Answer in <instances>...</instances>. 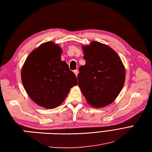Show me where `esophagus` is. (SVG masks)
<instances>
[{
  "mask_svg": "<svg viewBox=\"0 0 152 152\" xmlns=\"http://www.w3.org/2000/svg\"><path fill=\"white\" fill-rule=\"evenodd\" d=\"M74 73H75V75L76 76H77V75H78V73H79V72H78V70H77V69H75V70H74Z\"/></svg>",
  "mask_w": 152,
  "mask_h": 152,
  "instance_id": "esophagus-1",
  "label": "esophagus"
}]
</instances>
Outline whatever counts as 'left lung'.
<instances>
[{"instance_id": "8db88e82", "label": "left lung", "mask_w": 152, "mask_h": 152, "mask_svg": "<svg viewBox=\"0 0 152 152\" xmlns=\"http://www.w3.org/2000/svg\"><path fill=\"white\" fill-rule=\"evenodd\" d=\"M82 49L86 63L79 69L78 85L90 106L106 107L122 90L126 69L118 55L109 45L93 41Z\"/></svg>"}]
</instances>
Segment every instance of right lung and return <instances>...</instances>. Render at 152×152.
<instances>
[{"instance_id": "add662e5", "label": "right lung", "mask_w": 152, "mask_h": 152, "mask_svg": "<svg viewBox=\"0 0 152 152\" xmlns=\"http://www.w3.org/2000/svg\"><path fill=\"white\" fill-rule=\"evenodd\" d=\"M62 49L53 42L42 43L26 58L21 80L28 96L39 106L54 109L65 100L70 89L78 84L65 61Z\"/></svg>"}]
</instances>
